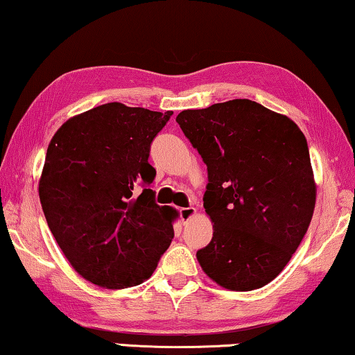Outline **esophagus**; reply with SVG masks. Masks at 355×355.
<instances>
[{
	"mask_svg": "<svg viewBox=\"0 0 355 355\" xmlns=\"http://www.w3.org/2000/svg\"><path fill=\"white\" fill-rule=\"evenodd\" d=\"M195 212L196 211H195L193 206H189V208H181V209H179V216H181V220L182 222H187V220H190L195 216Z\"/></svg>",
	"mask_w": 355,
	"mask_h": 355,
	"instance_id": "obj_1",
	"label": "esophagus"
}]
</instances>
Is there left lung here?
I'll list each match as a JSON object with an SVG mask.
<instances>
[{"instance_id": "obj_1", "label": "left lung", "mask_w": 355, "mask_h": 355, "mask_svg": "<svg viewBox=\"0 0 355 355\" xmlns=\"http://www.w3.org/2000/svg\"><path fill=\"white\" fill-rule=\"evenodd\" d=\"M176 122L208 168L212 239L201 268L230 291L271 282L302 243L315 205L308 143L295 122L250 100L187 109Z\"/></svg>"}]
</instances>
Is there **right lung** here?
Masks as SVG:
<instances>
[{
    "mask_svg": "<svg viewBox=\"0 0 355 355\" xmlns=\"http://www.w3.org/2000/svg\"><path fill=\"white\" fill-rule=\"evenodd\" d=\"M171 116L106 103L64 122L47 147L40 181L47 225L96 286L141 284L173 241L176 211L157 205L149 165L152 141Z\"/></svg>",
    "mask_w": 355,
    "mask_h": 355,
    "instance_id": "right-lung-1",
    "label": "right lung"
}]
</instances>
